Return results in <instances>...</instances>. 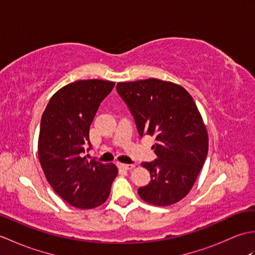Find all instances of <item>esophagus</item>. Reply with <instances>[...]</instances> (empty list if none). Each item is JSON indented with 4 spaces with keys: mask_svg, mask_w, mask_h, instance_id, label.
Segmentation results:
<instances>
[{
    "mask_svg": "<svg viewBox=\"0 0 255 255\" xmlns=\"http://www.w3.org/2000/svg\"><path fill=\"white\" fill-rule=\"evenodd\" d=\"M118 166L121 167V169H123V170H128V171L133 169V167H134L133 164H125V163H119Z\"/></svg>",
    "mask_w": 255,
    "mask_h": 255,
    "instance_id": "34e87169",
    "label": "esophagus"
}]
</instances>
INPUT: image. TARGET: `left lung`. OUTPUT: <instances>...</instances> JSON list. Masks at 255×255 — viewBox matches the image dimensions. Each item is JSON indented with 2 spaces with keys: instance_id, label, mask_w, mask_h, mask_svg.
Masks as SVG:
<instances>
[{
  "instance_id": "obj_1",
  "label": "left lung",
  "mask_w": 255,
  "mask_h": 255,
  "mask_svg": "<svg viewBox=\"0 0 255 255\" xmlns=\"http://www.w3.org/2000/svg\"><path fill=\"white\" fill-rule=\"evenodd\" d=\"M116 90L140 138H155L156 159L141 163L151 180L138 188L139 196L155 206L177 203L191 191L208 152L207 130L193 97L181 85L158 79L122 82Z\"/></svg>"
}]
</instances>
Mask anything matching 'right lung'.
<instances>
[{
	"label": "right lung",
	"mask_w": 255,
	"mask_h": 255,
	"mask_svg": "<svg viewBox=\"0 0 255 255\" xmlns=\"http://www.w3.org/2000/svg\"><path fill=\"white\" fill-rule=\"evenodd\" d=\"M115 83L80 80L55 93L41 116L38 156L48 183L73 207L90 209L106 202L117 175L113 163L89 161L90 126Z\"/></svg>",
	"instance_id": "right-lung-1"
}]
</instances>
